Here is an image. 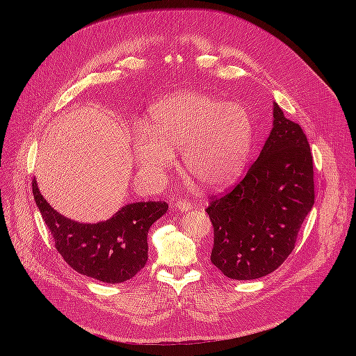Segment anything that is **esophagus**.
Listing matches in <instances>:
<instances>
[{
  "instance_id": "obj_1",
  "label": "esophagus",
  "mask_w": 356,
  "mask_h": 356,
  "mask_svg": "<svg viewBox=\"0 0 356 356\" xmlns=\"http://www.w3.org/2000/svg\"><path fill=\"white\" fill-rule=\"evenodd\" d=\"M175 207H176L179 211L186 213V211H188V210L193 209V202H190V201L186 200V198H179V200L176 201Z\"/></svg>"
}]
</instances>
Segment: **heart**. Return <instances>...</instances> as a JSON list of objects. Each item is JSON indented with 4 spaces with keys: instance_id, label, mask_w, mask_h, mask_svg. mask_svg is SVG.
<instances>
[{
    "instance_id": "b5f03b06",
    "label": "heart",
    "mask_w": 356,
    "mask_h": 356,
    "mask_svg": "<svg viewBox=\"0 0 356 356\" xmlns=\"http://www.w3.org/2000/svg\"><path fill=\"white\" fill-rule=\"evenodd\" d=\"M252 132L243 106L207 92L183 91L152 107L147 127H136L135 158L146 179L159 181L173 166V150L180 149L190 175L207 187L224 188L248 165Z\"/></svg>"
}]
</instances>
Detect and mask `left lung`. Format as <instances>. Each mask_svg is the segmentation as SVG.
<instances>
[{"label":"left lung","mask_w":356,"mask_h":356,"mask_svg":"<svg viewBox=\"0 0 356 356\" xmlns=\"http://www.w3.org/2000/svg\"><path fill=\"white\" fill-rule=\"evenodd\" d=\"M314 204L313 156L306 134L273 106V128L259 158L227 194L210 197L211 262L227 277L250 280L276 270L294 249Z\"/></svg>","instance_id":"left-lung-1"}]
</instances>
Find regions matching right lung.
Segmentation results:
<instances>
[{
	"mask_svg": "<svg viewBox=\"0 0 356 356\" xmlns=\"http://www.w3.org/2000/svg\"><path fill=\"white\" fill-rule=\"evenodd\" d=\"M32 191L66 264L76 272L104 283L127 282L146 265L147 231L169 207L165 201L131 202L107 221L81 224L50 207L35 179Z\"/></svg>",
	"mask_w": 356,
	"mask_h": 356,
	"instance_id": "obj_1",
	"label": "right lung"
}]
</instances>
